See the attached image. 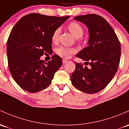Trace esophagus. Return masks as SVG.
I'll list each match as a JSON object with an SVG mask.
<instances>
[{
  "label": "esophagus",
  "instance_id": "obj_1",
  "mask_svg": "<svg viewBox=\"0 0 129 129\" xmlns=\"http://www.w3.org/2000/svg\"><path fill=\"white\" fill-rule=\"evenodd\" d=\"M67 62H68V60H66V59H63V64H64V63H66Z\"/></svg>",
  "mask_w": 129,
  "mask_h": 129
}]
</instances>
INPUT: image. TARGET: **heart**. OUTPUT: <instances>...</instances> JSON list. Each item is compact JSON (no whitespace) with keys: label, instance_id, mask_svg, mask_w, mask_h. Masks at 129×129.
<instances>
[{"label":"heart","instance_id":"1","mask_svg":"<svg viewBox=\"0 0 129 129\" xmlns=\"http://www.w3.org/2000/svg\"><path fill=\"white\" fill-rule=\"evenodd\" d=\"M68 29L71 34L76 38H80L84 34V29L81 24L77 22H71L68 26ZM61 29L58 27L53 31L51 37V40L53 43H56L58 41L59 36L60 34ZM55 52L58 55L63 58H69L71 55L76 52V50L73 48L65 47L60 46L55 49Z\"/></svg>","mask_w":129,"mask_h":129}]
</instances>
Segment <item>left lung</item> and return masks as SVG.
Returning a JSON list of instances; mask_svg holds the SVG:
<instances>
[{"instance_id": "obj_1", "label": "left lung", "mask_w": 129, "mask_h": 129, "mask_svg": "<svg viewBox=\"0 0 129 129\" xmlns=\"http://www.w3.org/2000/svg\"><path fill=\"white\" fill-rule=\"evenodd\" d=\"M74 20L87 26L89 33L88 46L76 57L86 61L89 68L76 63L71 76L73 85L87 93L102 90L116 73L120 58V44L116 33L102 16L88 14L76 16Z\"/></svg>"}]
</instances>
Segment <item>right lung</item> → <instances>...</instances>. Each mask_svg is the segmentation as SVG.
Segmentation results:
<instances>
[{
	"mask_svg": "<svg viewBox=\"0 0 129 129\" xmlns=\"http://www.w3.org/2000/svg\"><path fill=\"white\" fill-rule=\"evenodd\" d=\"M69 18L30 13L13 27L7 45L8 64L13 79L23 90L35 93L51 84L62 59L54 55L45 62L41 56L52 53V34Z\"/></svg>",
	"mask_w": 129,
	"mask_h": 129,
	"instance_id": "1",
	"label": "right lung"
}]
</instances>
